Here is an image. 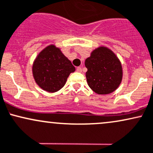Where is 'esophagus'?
I'll return each mask as SVG.
<instances>
[{"instance_id":"esophagus-1","label":"esophagus","mask_w":153,"mask_h":153,"mask_svg":"<svg viewBox=\"0 0 153 153\" xmlns=\"http://www.w3.org/2000/svg\"><path fill=\"white\" fill-rule=\"evenodd\" d=\"M76 71L78 72H82V68L81 67H77L76 68Z\"/></svg>"}]
</instances>
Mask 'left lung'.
Returning <instances> with one entry per match:
<instances>
[{
    "label": "left lung",
    "instance_id": "obj_1",
    "mask_svg": "<svg viewBox=\"0 0 153 153\" xmlns=\"http://www.w3.org/2000/svg\"><path fill=\"white\" fill-rule=\"evenodd\" d=\"M86 78L89 87L99 95L113 92L122 79V68L119 60L111 50L100 47L95 49L85 61Z\"/></svg>",
    "mask_w": 153,
    "mask_h": 153
}]
</instances>
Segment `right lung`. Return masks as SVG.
<instances>
[{
  "mask_svg": "<svg viewBox=\"0 0 153 153\" xmlns=\"http://www.w3.org/2000/svg\"><path fill=\"white\" fill-rule=\"evenodd\" d=\"M74 71L71 61L54 45L48 46L38 55L32 68L35 82L49 92L61 90Z\"/></svg>",
  "mask_w": 153,
  "mask_h": 153,
  "instance_id": "add662e5",
  "label": "right lung"
}]
</instances>
